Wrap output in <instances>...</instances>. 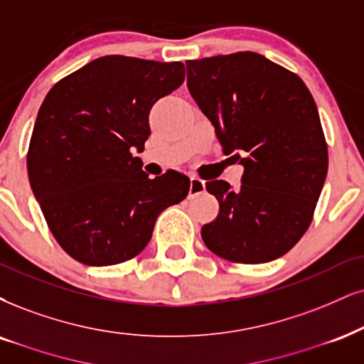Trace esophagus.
<instances>
[{"label":"esophagus","mask_w":364,"mask_h":364,"mask_svg":"<svg viewBox=\"0 0 364 364\" xmlns=\"http://www.w3.org/2000/svg\"><path fill=\"white\" fill-rule=\"evenodd\" d=\"M205 191V182L199 177H191V187H189V197H196L203 194Z\"/></svg>","instance_id":"1"}]
</instances>
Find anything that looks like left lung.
<instances>
[{
	"mask_svg": "<svg viewBox=\"0 0 364 364\" xmlns=\"http://www.w3.org/2000/svg\"><path fill=\"white\" fill-rule=\"evenodd\" d=\"M187 87L226 154L245 167L241 187L205 182L219 214L200 230L218 257L257 264L284 257L311 226L327 175V143L304 80L255 52L187 62Z\"/></svg>",
	"mask_w": 364,
	"mask_h": 364,
	"instance_id": "8db88e82",
	"label": "left lung"
}]
</instances>
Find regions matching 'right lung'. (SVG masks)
Returning a JSON list of instances; mask_svg holds the SVG:
<instances>
[{"mask_svg":"<svg viewBox=\"0 0 364 364\" xmlns=\"http://www.w3.org/2000/svg\"><path fill=\"white\" fill-rule=\"evenodd\" d=\"M186 79L182 62L106 55L60 79L40 106L26 154L31 191L69 257L107 267L136 257L156 218L189 194L177 170L150 178L133 150L148 114Z\"/></svg>","mask_w":364,"mask_h":364,"instance_id":"right-lung-1","label":"right lung"}]
</instances>
